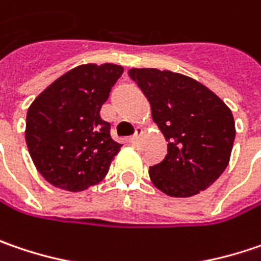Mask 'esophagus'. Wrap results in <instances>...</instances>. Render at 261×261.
I'll list each match as a JSON object with an SVG mask.
<instances>
[{
    "label": "esophagus",
    "instance_id": "1",
    "mask_svg": "<svg viewBox=\"0 0 261 261\" xmlns=\"http://www.w3.org/2000/svg\"><path fill=\"white\" fill-rule=\"evenodd\" d=\"M144 135V129L142 127H137V130H135V135L130 138V141L132 142H138L139 139H141V137Z\"/></svg>",
    "mask_w": 261,
    "mask_h": 261
}]
</instances>
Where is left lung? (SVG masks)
Returning a JSON list of instances; mask_svg holds the SVG:
<instances>
[{
	"label": "left lung",
	"mask_w": 261,
	"mask_h": 261,
	"mask_svg": "<svg viewBox=\"0 0 261 261\" xmlns=\"http://www.w3.org/2000/svg\"><path fill=\"white\" fill-rule=\"evenodd\" d=\"M151 116L167 141V154L150 167L152 185L169 197L187 198L207 189L230 160L235 120L228 106L198 81L170 70L130 69Z\"/></svg>",
	"instance_id": "left-lung-1"
}]
</instances>
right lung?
<instances>
[{
  "label": "right lung",
  "mask_w": 261,
  "mask_h": 261,
  "mask_svg": "<svg viewBox=\"0 0 261 261\" xmlns=\"http://www.w3.org/2000/svg\"><path fill=\"white\" fill-rule=\"evenodd\" d=\"M123 67L81 64L33 99L26 116V144L36 170L56 188L79 192L109 173L120 144L99 116Z\"/></svg>",
  "instance_id": "obj_1"
}]
</instances>
